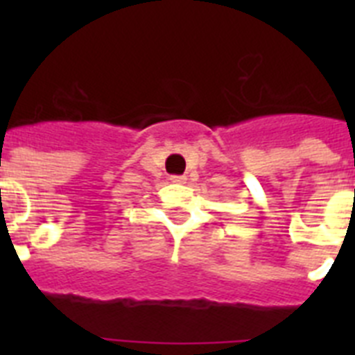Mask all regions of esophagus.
Masks as SVG:
<instances>
[{"instance_id":"esophagus-1","label":"esophagus","mask_w":355,"mask_h":355,"mask_svg":"<svg viewBox=\"0 0 355 355\" xmlns=\"http://www.w3.org/2000/svg\"><path fill=\"white\" fill-rule=\"evenodd\" d=\"M171 181L175 184H183V183H187V178H184V175H172Z\"/></svg>"}]
</instances>
